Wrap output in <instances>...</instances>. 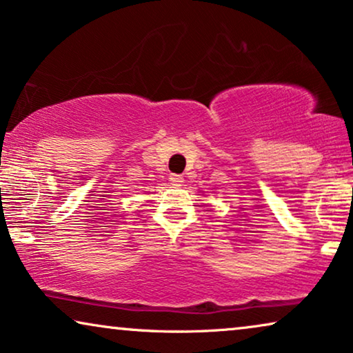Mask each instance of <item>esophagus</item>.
I'll use <instances>...</instances> for the list:
<instances>
[{"instance_id":"34e87169","label":"esophagus","mask_w":353,"mask_h":353,"mask_svg":"<svg viewBox=\"0 0 353 353\" xmlns=\"http://www.w3.org/2000/svg\"><path fill=\"white\" fill-rule=\"evenodd\" d=\"M170 181H172L175 186H181V183L185 181V180H183L181 175H176V173H172V175H170Z\"/></svg>"}]
</instances>
